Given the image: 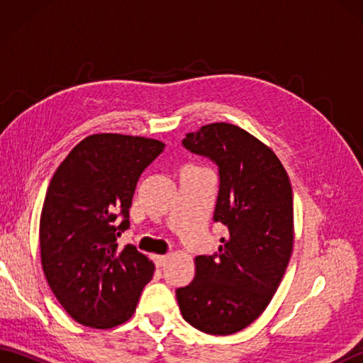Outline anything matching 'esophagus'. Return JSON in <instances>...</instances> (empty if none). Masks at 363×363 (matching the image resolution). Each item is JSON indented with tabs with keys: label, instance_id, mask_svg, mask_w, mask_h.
Returning a JSON list of instances; mask_svg holds the SVG:
<instances>
[{
	"label": "esophagus",
	"instance_id": "1",
	"mask_svg": "<svg viewBox=\"0 0 363 363\" xmlns=\"http://www.w3.org/2000/svg\"><path fill=\"white\" fill-rule=\"evenodd\" d=\"M152 259H154V264H156V267H164L167 264L168 256H160V254H156Z\"/></svg>",
	"mask_w": 363,
	"mask_h": 363
}]
</instances>
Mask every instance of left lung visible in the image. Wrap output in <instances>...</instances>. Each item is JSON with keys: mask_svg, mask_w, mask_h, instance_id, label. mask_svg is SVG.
I'll use <instances>...</instances> for the list:
<instances>
[{"mask_svg": "<svg viewBox=\"0 0 363 363\" xmlns=\"http://www.w3.org/2000/svg\"><path fill=\"white\" fill-rule=\"evenodd\" d=\"M218 165L213 221L228 228L218 254L195 259V277L176 290L184 320L212 335L250 326L279 287L295 242L289 174L274 151L245 129L211 123L182 140Z\"/></svg>", "mask_w": 363, "mask_h": 363, "instance_id": "1", "label": "left lung"}]
</instances>
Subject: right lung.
Masks as SVG:
<instances>
[{
  "label": "right lung",
  "instance_id": "add662e5",
  "mask_svg": "<svg viewBox=\"0 0 363 363\" xmlns=\"http://www.w3.org/2000/svg\"><path fill=\"white\" fill-rule=\"evenodd\" d=\"M164 148L156 138L94 134L51 177L38 229L42 268L54 296L79 325H123L151 281L152 262L134 245L118 248L117 237L129 226L138 177Z\"/></svg>",
  "mask_w": 363,
  "mask_h": 363
}]
</instances>
